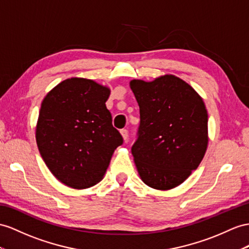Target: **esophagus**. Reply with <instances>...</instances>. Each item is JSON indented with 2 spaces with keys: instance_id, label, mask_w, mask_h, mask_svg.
<instances>
[{
  "instance_id": "34e87169",
  "label": "esophagus",
  "mask_w": 249,
  "mask_h": 249,
  "mask_svg": "<svg viewBox=\"0 0 249 249\" xmlns=\"http://www.w3.org/2000/svg\"><path fill=\"white\" fill-rule=\"evenodd\" d=\"M120 132H121V135H122L124 141H127V139H128V130H127V129H122Z\"/></svg>"
}]
</instances>
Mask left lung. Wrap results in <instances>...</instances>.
I'll return each instance as SVG.
<instances>
[{"mask_svg":"<svg viewBox=\"0 0 249 249\" xmlns=\"http://www.w3.org/2000/svg\"><path fill=\"white\" fill-rule=\"evenodd\" d=\"M140 107L131 154L146 185L168 190L199 166L208 145V114L201 95L174 74L129 83Z\"/></svg>","mask_w":249,"mask_h":249,"instance_id":"obj_1","label":"left lung"}]
</instances>
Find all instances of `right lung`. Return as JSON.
<instances>
[{"label": "right lung", "instance_id": "add662e5", "mask_svg": "<svg viewBox=\"0 0 249 249\" xmlns=\"http://www.w3.org/2000/svg\"><path fill=\"white\" fill-rule=\"evenodd\" d=\"M109 87L70 78L43 99L36 127L41 157L56 179L84 189L99 183L123 138L106 108Z\"/></svg>", "mask_w": 249, "mask_h": 249}]
</instances>
